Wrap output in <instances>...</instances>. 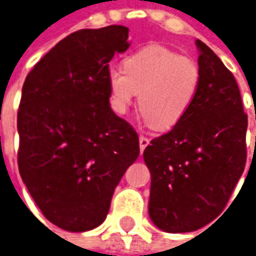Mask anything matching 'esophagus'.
I'll return each instance as SVG.
<instances>
[{
    "label": "esophagus",
    "mask_w": 256,
    "mask_h": 256,
    "mask_svg": "<svg viewBox=\"0 0 256 256\" xmlns=\"http://www.w3.org/2000/svg\"><path fill=\"white\" fill-rule=\"evenodd\" d=\"M149 142H150V140H149L148 136H144V135H140V154L145 150V148L149 145Z\"/></svg>",
    "instance_id": "1"
}]
</instances>
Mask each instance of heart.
Instances as JSON below:
<instances>
[{"mask_svg": "<svg viewBox=\"0 0 256 256\" xmlns=\"http://www.w3.org/2000/svg\"><path fill=\"white\" fill-rule=\"evenodd\" d=\"M124 70L110 68V106L122 116L140 92V108L156 130H170L186 116L200 87V68L190 58L160 44L126 56Z\"/></svg>", "mask_w": 256, "mask_h": 256, "instance_id": "heart-1", "label": "heart"}]
</instances>
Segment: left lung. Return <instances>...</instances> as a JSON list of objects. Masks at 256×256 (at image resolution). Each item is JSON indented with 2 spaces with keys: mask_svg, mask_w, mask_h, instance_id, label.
<instances>
[{
  "mask_svg": "<svg viewBox=\"0 0 256 256\" xmlns=\"http://www.w3.org/2000/svg\"><path fill=\"white\" fill-rule=\"evenodd\" d=\"M200 49V87L186 116L150 140L149 216L166 232H190L220 216L246 164V126L232 73L212 49Z\"/></svg>",
  "mask_w": 256,
  "mask_h": 256,
  "instance_id": "8db88e82",
  "label": "left lung"
}]
</instances>
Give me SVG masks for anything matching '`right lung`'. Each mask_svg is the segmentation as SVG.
<instances>
[{"label":"right lung","instance_id":"1","mask_svg":"<svg viewBox=\"0 0 256 256\" xmlns=\"http://www.w3.org/2000/svg\"><path fill=\"white\" fill-rule=\"evenodd\" d=\"M128 28L80 29L29 72L18 110V168L54 226L83 232L107 217L114 188L140 156V138L110 106L107 72Z\"/></svg>","mask_w":256,"mask_h":256}]
</instances>
